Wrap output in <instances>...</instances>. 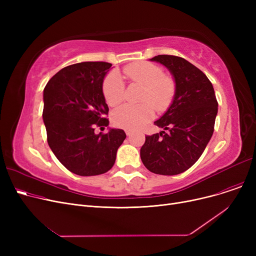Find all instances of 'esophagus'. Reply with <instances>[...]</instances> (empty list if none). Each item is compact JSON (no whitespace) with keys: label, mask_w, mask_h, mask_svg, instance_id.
Instances as JSON below:
<instances>
[{"label":"esophagus","mask_w":256,"mask_h":256,"mask_svg":"<svg viewBox=\"0 0 256 256\" xmlns=\"http://www.w3.org/2000/svg\"><path fill=\"white\" fill-rule=\"evenodd\" d=\"M132 130H126V136H130L132 135Z\"/></svg>","instance_id":"34e87169"}]
</instances>
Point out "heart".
Here are the masks:
<instances>
[{
  "label": "heart",
  "mask_w": 256,
  "mask_h": 256,
  "mask_svg": "<svg viewBox=\"0 0 256 256\" xmlns=\"http://www.w3.org/2000/svg\"><path fill=\"white\" fill-rule=\"evenodd\" d=\"M126 76L132 83L144 86L137 106L126 104L112 114L113 124L118 128L138 130L144 126L154 115V106L163 112L171 104L176 86L171 78L164 76L160 66L150 62L132 63L124 67ZM126 86L118 72L108 74L102 84V93L106 104L111 106L120 104L124 100Z\"/></svg>",
  "instance_id": "heart-1"
}]
</instances>
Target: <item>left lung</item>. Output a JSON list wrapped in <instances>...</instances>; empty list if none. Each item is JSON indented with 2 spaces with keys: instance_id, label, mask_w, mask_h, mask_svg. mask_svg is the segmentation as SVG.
I'll use <instances>...</instances> for the list:
<instances>
[{
  "instance_id": "obj_1",
  "label": "left lung",
  "mask_w": 256,
  "mask_h": 256,
  "mask_svg": "<svg viewBox=\"0 0 256 256\" xmlns=\"http://www.w3.org/2000/svg\"><path fill=\"white\" fill-rule=\"evenodd\" d=\"M150 60L169 70L176 93L168 110L156 121L168 132L146 136L140 156L150 172L176 176L192 167L204 152L214 132L218 102L210 80L189 61L171 55Z\"/></svg>"
}]
</instances>
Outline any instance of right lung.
<instances>
[{"instance_id": "right-lung-1", "label": "right lung", "mask_w": 256, "mask_h": 256, "mask_svg": "<svg viewBox=\"0 0 256 256\" xmlns=\"http://www.w3.org/2000/svg\"><path fill=\"white\" fill-rule=\"evenodd\" d=\"M111 66L108 62L66 66L44 90L42 118L48 146L66 169L80 176L109 171L126 137L120 128L94 132L96 126L109 124L102 82Z\"/></svg>"}]
</instances>
